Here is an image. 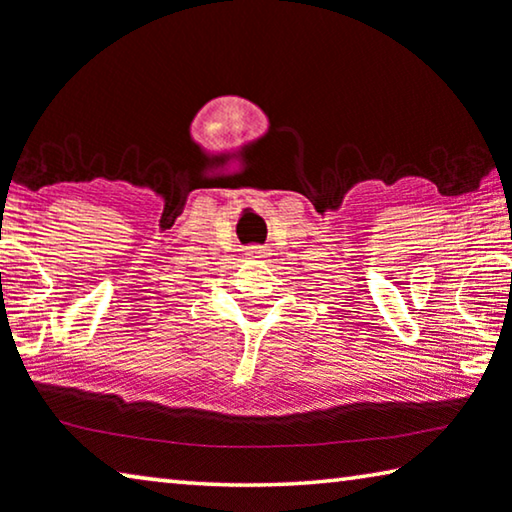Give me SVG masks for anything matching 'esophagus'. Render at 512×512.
Returning a JSON list of instances; mask_svg holds the SVG:
<instances>
[{"label": "esophagus", "mask_w": 512, "mask_h": 512, "mask_svg": "<svg viewBox=\"0 0 512 512\" xmlns=\"http://www.w3.org/2000/svg\"><path fill=\"white\" fill-rule=\"evenodd\" d=\"M246 253H248V257H257V259H262V257H269V255H271L269 250L262 248V246H250V248L246 250Z\"/></svg>", "instance_id": "obj_1"}]
</instances>
